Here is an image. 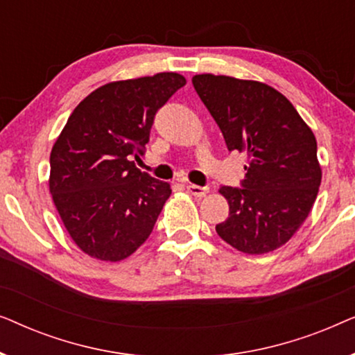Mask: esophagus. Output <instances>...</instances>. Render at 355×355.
I'll list each match as a JSON object with an SVG mask.
<instances>
[{"instance_id":"esophagus-1","label":"esophagus","mask_w":355,"mask_h":355,"mask_svg":"<svg viewBox=\"0 0 355 355\" xmlns=\"http://www.w3.org/2000/svg\"><path fill=\"white\" fill-rule=\"evenodd\" d=\"M186 189H187L189 193H192V196H196V197H203V196H207L208 192H210V187L196 186V184H187Z\"/></svg>"}]
</instances>
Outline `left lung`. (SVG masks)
I'll list each match as a JSON object with an SVG mask.
<instances>
[{"instance_id": "left-lung-1", "label": "left lung", "mask_w": 355, "mask_h": 355, "mask_svg": "<svg viewBox=\"0 0 355 355\" xmlns=\"http://www.w3.org/2000/svg\"><path fill=\"white\" fill-rule=\"evenodd\" d=\"M192 84L227 150L249 157L241 187H220L230 216L216 225L218 236L244 254L278 249L309 216L322 182L313 132L284 95L261 82L198 74Z\"/></svg>"}]
</instances>
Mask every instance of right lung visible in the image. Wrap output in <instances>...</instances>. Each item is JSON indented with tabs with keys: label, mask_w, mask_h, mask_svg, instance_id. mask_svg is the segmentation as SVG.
<instances>
[{
	"label": "right lung",
	"mask_w": 355,
	"mask_h": 355,
	"mask_svg": "<svg viewBox=\"0 0 355 355\" xmlns=\"http://www.w3.org/2000/svg\"><path fill=\"white\" fill-rule=\"evenodd\" d=\"M186 85L176 72L106 84L85 96L53 145L50 192L72 241L94 259L119 261L153 231L168 182L135 168L155 114Z\"/></svg>",
	"instance_id": "add662e5"
}]
</instances>
